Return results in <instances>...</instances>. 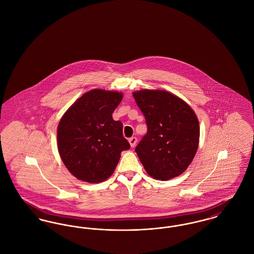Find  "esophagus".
Masks as SVG:
<instances>
[{"mask_svg":"<svg viewBox=\"0 0 254 254\" xmlns=\"http://www.w3.org/2000/svg\"><path fill=\"white\" fill-rule=\"evenodd\" d=\"M136 141H137V138H136L135 136H132V137H130V138H129V143H130L131 147L135 146Z\"/></svg>","mask_w":254,"mask_h":254,"instance_id":"1","label":"esophagus"}]
</instances>
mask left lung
<instances>
[{"label":"left lung","mask_w":254,"mask_h":254,"mask_svg":"<svg viewBox=\"0 0 254 254\" xmlns=\"http://www.w3.org/2000/svg\"><path fill=\"white\" fill-rule=\"evenodd\" d=\"M133 95L146 120L147 133L134 149L144 169L160 181L180 176L199 145L196 114L182 98L164 90L145 89Z\"/></svg>","instance_id":"obj_1"}]
</instances>
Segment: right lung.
<instances>
[{"instance_id": "1", "label": "right lung", "mask_w": 254, "mask_h": 254, "mask_svg": "<svg viewBox=\"0 0 254 254\" xmlns=\"http://www.w3.org/2000/svg\"><path fill=\"white\" fill-rule=\"evenodd\" d=\"M123 94L94 89L79 97L57 127L58 152L67 170L78 180L98 184L114 173L122 151L130 144L122 123L113 120Z\"/></svg>"}]
</instances>
